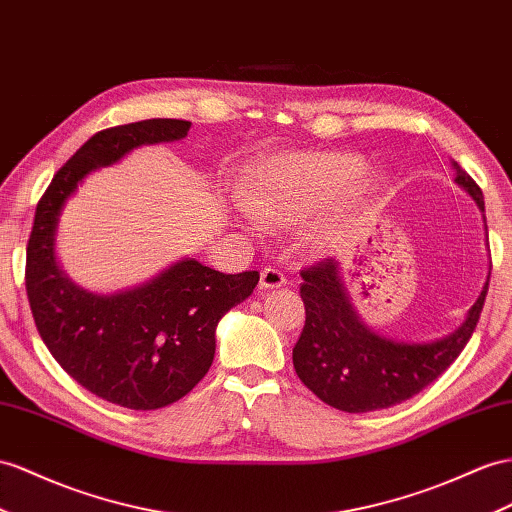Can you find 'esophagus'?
Instances as JSON below:
<instances>
[{
	"mask_svg": "<svg viewBox=\"0 0 512 512\" xmlns=\"http://www.w3.org/2000/svg\"><path fill=\"white\" fill-rule=\"evenodd\" d=\"M287 281L283 277V272L277 268H264L259 274V290H277V287H283Z\"/></svg>",
	"mask_w": 512,
	"mask_h": 512,
	"instance_id": "obj_1",
	"label": "esophagus"
}]
</instances>
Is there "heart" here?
I'll use <instances>...</instances> for the list:
<instances>
[{"label": "heart", "mask_w": 512, "mask_h": 512, "mask_svg": "<svg viewBox=\"0 0 512 512\" xmlns=\"http://www.w3.org/2000/svg\"><path fill=\"white\" fill-rule=\"evenodd\" d=\"M383 190L381 175L365 173L355 153H283L248 168L235 205L242 218L285 227L342 199L348 212H361ZM337 225L322 222L320 238Z\"/></svg>", "instance_id": "obj_1"}]
</instances>
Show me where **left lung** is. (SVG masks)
<instances>
[{
    "mask_svg": "<svg viewBox=\"0 0 512 512\" xmlns=\"http://www.w3.org/2000/svg\"><path fill=\"white\" fill-rule=\"evenodd\" d=\"M454 181L476 201L484 218L478 183L452 162ZM487 222V220H484ZM335 259L318 261L300 272V298L305 303V329L294 346V370L316 396L346 413L389 409L413 398L439 378L461 355L476 331L489 277L465 322L435 342L406 344L374 333L350 303Z\"/></svg>",
    "mask_w": 512,
    "mask_h": 512,
    "instance_id": "obj_1",
    "label": "left lung"
}]
</instances>
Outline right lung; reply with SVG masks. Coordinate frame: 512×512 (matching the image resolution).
<instances>
[{
  "label": "right lung",
  "instance_id": "obj_1",
  "mask_svg": "<svg viewBox=\"0 0 512 512\" xmlns=\"http://www.w3.org/2000/svg\"><path fill=\"white\" fill-rule=\"evenodd\" d=\"M190 125L149 119L99 131L58 170L36 205L25 290L38 335L71 378L125 409H162L196 387L214 361L220 318L253 294L259 272L225 274L186 257L131 290L93 294L58 266V222L95 168L116 164L142 144L186 138Z\"/></svg>",
  "mask_w": 512,
  "mask_h": 512
}]
</instances>
